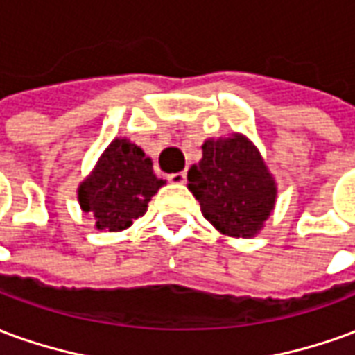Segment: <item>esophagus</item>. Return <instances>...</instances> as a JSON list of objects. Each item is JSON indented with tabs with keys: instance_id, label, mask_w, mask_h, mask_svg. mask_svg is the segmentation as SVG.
Listing matches in <instances>:
<instances>
[{
	"instance_id": "34e87169",
	"label": "esophagus",
	"mask_w": 355,
	"mask_h": 355,
	"mask_svg": "<svg viewBox=\"0 0 355 355\" xmlns=\"http://www.w3.org/2000/svg\"><path fill=\"white\" fill-rule=\"evenodd\" d=\"M171 182H175V184H184L186 182V171H180V173H173L169 175Z\"/></svg>"
}]
</instances>
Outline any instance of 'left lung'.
Masks as SVG:
<instances>
[{
  "label": "left lung",
  "instance_id": "obj_1",
  "mask_svg": "<svg viewBox=\"0 0 355 355\" xmlns=\"http://www.w3.org/2000/svg\"><path fill=\"white\" fill-rule=\"evenodd\" d=\"M203 157L188 171V190L203 216L232 238H253L274 211L275 188L261 152L243 135L203 142Z\"/></svg>",
  "mask_w": 355,
  "mask_h": 355
}]
</instances>
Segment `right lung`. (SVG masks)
<instances>
[{
	"instance_id": "add662e5",
	"label": "right lung",
	"mask_w": 355,
	"mask_h": 355,
	"mask_svg": "<svg viewBox=\"0 0 355 355\" xmlns=\"http://www.w3.org/2000/svg\"><path fill=\"white\" fill-rule=\"evenodd\" d=\"M163 184L142 148L114 139L78 188V201L85 213H93L98 230L119 232L146 213L148 201Z\"/></svg>"
}]
</instances>
